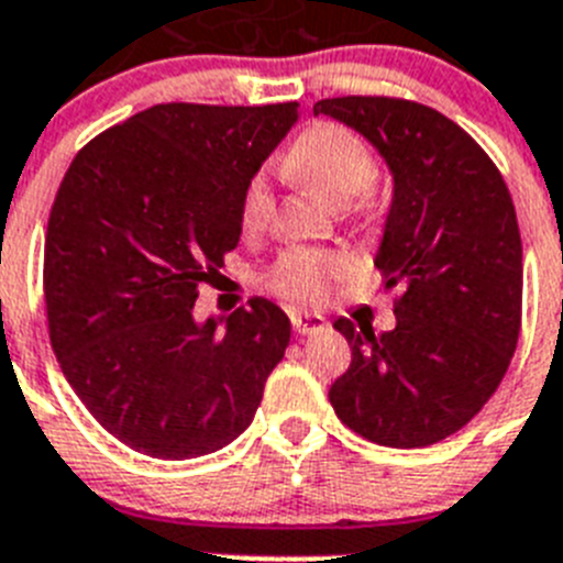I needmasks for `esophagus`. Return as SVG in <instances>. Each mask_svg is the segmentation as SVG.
Returning <instances> with one entry per match:
<instances>
[{
  "label": "esophagus",
  "instance_id": "34e87169",
  "mask_svg": "<svg viewBox=\"0 0 563 563\" xmlns=\"http://www.w3.org/2000/svg\"><path fill=\"white\" fill-rule=\"evenodd\" d=\"M290 324L296 335H312V332L324 330L327 321L324 316H316V312H290Z\"/></svg>",
  "mask_w": 563,
  "mask_h": 563
}]
</instances>
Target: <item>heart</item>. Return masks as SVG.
Wrapping results in <instances>:
<instances>
[{"label":"heart","instance_id":"obj_1","mask_svg":"<svg viewBox=\"0 0 563 563\" xmlns=\"http://www.w3.org/2000/svg\"><path fill=\"white\" fill-rule=\"evenodd\" d=\"M287 168L301 174L310 186L324 194L332 206H350L357 197L369 200L377 177V157L361 134L341 123H316L296 141L287 154ZM273 213L271 172L262 168L251 177L242 194V225L247 231L262 228ZM346 273L343 256L318 247H287L265 273L267 290L290 301H321L332 282Z\"/></svg>","mask_w":563,"mask_h":563}]
</instances>
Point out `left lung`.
Returning a JSON list of instances; mask_svg holds the SVG:
<instances>
[{
	"instance_id": "left-lung-1",
	"label": "left lung",
	"mask_w": 563,
	"mask_h": 563,
	"mask_svg": "<svg viewBox=\"0 0 563 563\" xmlns=\"http://www.w3.org/2000/svg\"><path fill=\"white\" fill-rule=\"evenodd\" d=\"M361 132L395 177L375 267L395 330L338 318L352 363L330 389L338 420L389 449L456 434L499 389L521 330V236L499 168L451 118L383 96L312 107Z\"/></svg>"
}]
</instances>
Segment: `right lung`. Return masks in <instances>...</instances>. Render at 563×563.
<instances>
[{
    "mask_svg": "<svg viewBox=\"0 0 563 563\" xmlns=\"http://www.w3.org/2000/svg\"><path fill=\"white\" fill-rule=\"evenodd\" d=\"M298 103H157L69 163L44 239L49 343L103 429L137 454L194 460L236 440L285 357L267 298L194 321L197 287L239 245L242 194Z\"/></svg>",
    "mask_w": 563,
    "mask_h": 563,
    "instance_id": "right-lung-1",
    "label": "right lung"
}]
</instances>
